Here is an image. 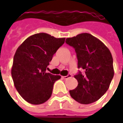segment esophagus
<instances>
[{"label": "esophagus", "mask_w": 123, "mask_h": 123, "mask_svg": "<svg viewBox=\"0 0 123 123\" xmlns=\"http://www.w3.org/2000/svg\"><path fill=\"white\" fill-rule=\"evenodd\" d=\"M71 77V74H68L67 76H62V79H68V78H69V77Z\"/></svg>", "instance_id": "esophagus-1"}]
</instances>
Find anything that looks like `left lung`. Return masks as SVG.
Segmentation results:
<instances>
[{"label": "left lung", "mask_w": 123, "mask_h": 123, "mask_svg": "<svg viewBox=\"0 0 123 123\" xmlns=\"http://www.w3.org/2000/svg\"><path fill=\"white\" fill-rule=\"evenodd\" d=\"M66 43L77 53L80 71L74 77L78 81L75 89L69 91L73 99L82 104L97 101L107 92L114 75L113 58L103 42L89 33L68 37Z\"/></svg>", "instance_id": "1"}]
</instances>
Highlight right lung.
I'll return each mask as SVG.
<instances>
[{"mask_svg":"<svg viewBox=\"0 0 123 123\" xmlns=\"http://www.w3.org/2000/svg\"><path fill=\"white\" fill-rule=\"evenodd\" d=\"M64 41L65 37L35 34L17 48L11 75L17 91L28 103L39 105L51 97L54 83L61 76L46 73V70L54 54Z\"/></svg>","mask_w":123,"mask_h":123,"instance_id":"add662e5","label":"right lung"}]
</instances>
